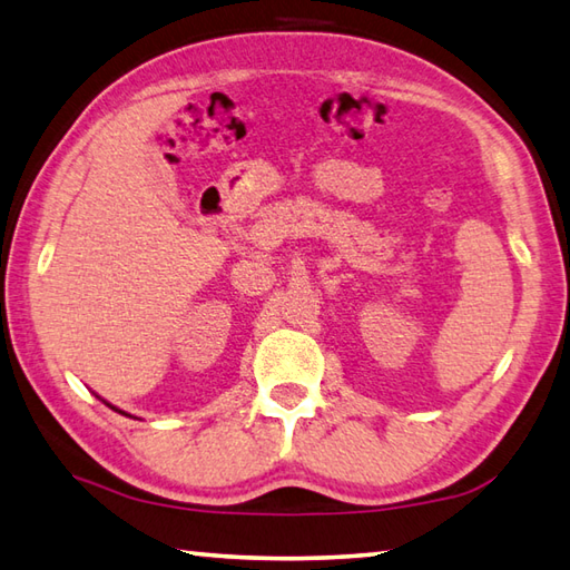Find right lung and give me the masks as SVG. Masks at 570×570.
Here are the masks:
<instances>
[{"label": "right lung", "instance_id": "obj_1", "mask_svg": "<svg viewBox=\"0 0 570 570\" xmlns=\"http://www.w3.org/2000/svg\"><path fill=\"white\" fill-rule=\"evenodd\" d=\"M108 405H110V403H108Z\"/></svg>", "mask_w": 570, "mask_h": 570}]
</instances>
